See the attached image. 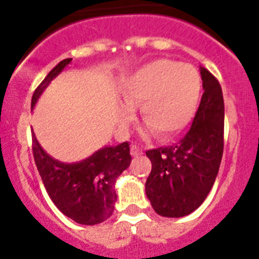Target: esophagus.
Returning a JSON list of instances; mask_svg holds the SVG:
<instances>
[{"label": "esophagus", "instance_id": "1", "mask_svg": "<svg viewBox=\"0 0 259 259\" xmlns=\"http://www.w3.org/2000/svg\"><path fill=\"white\" fill-rule=\"evenodd\" d=\"M143 154V149L140 146H137L136 144H132L131 145V155L132 157H137V155Z\"/></svg>", "mask_w": 259, "mask_h": 259}]
</instances>
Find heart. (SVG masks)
<instances>
[{
    "label": "heart",
    "mask_w": 259,
    "mask_h": 259,
    "mask_svg": "<svg viewBox=\"0 0 259 259\" xmlns=\"http://www.w3.org/2000/svg\"><path fill=\"white\" fill-rule=\"evenodd\" d=\"M202 91L198 71L170 59H158L134 71L122 85L127 106H139L141 122L153 134L166 140L182 132L197 110ZM119 109V124L124 127L130 109Z\"/></svg>",
    "instance_id": "heart-1"
}]
</instances>
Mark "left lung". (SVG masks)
Segmentation results:
<instances>
[{
  "mask_svg": "<svg viewBox=\"0 0 259 259\" xmlns=\"http://www.w3.org/2000/svg\"><path fill=\"white\" fill-rule=\"evenodd\" d=\"M203 95L192 127L179 144L146 152L152 162L146 196L157 214L182 218L207 197L223 155L224 101L221 84L200 67Z\"/></svg>",
  "mask_w": 259,
  "mask_h": 259,
  "instance_id": "1",
  "label": "left lung"
}]
</instances>
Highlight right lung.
<instances>
[{
  "instance_id": "1",
  "label": "right lung",
  "mask_w": 259,
  "mask_h": 259,
  "mask_svg": "<svg viewBox=\"0 0 259 259\" xmlns=\"http://www.w3.org/2000/svg\"><path fill=\"white\" fill-rule=\"evenodd\" d=\"M72 58L63 59L50 71L33 92L31 110L40 96ZM32 152L41 180L49 197L66 217L84 226H95L106 221L116 202L115 182L130 166V144L104 146L91 157L74 163L54 159L32 135Z\"/></svg>"
}]
</instances>
